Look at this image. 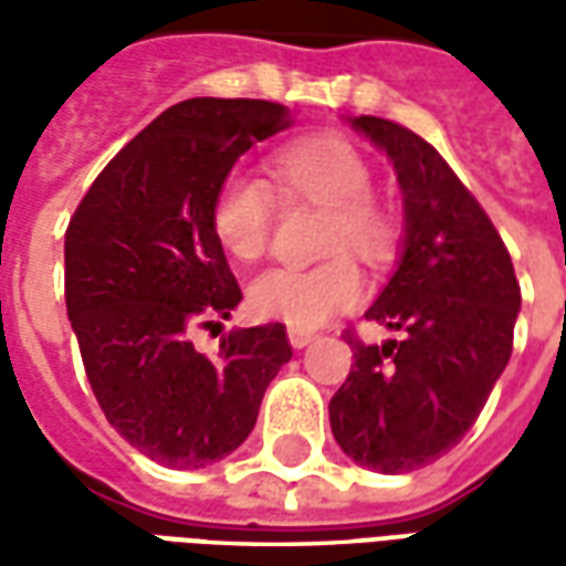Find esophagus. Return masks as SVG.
Instances as JSON below:
<instances>
[{"mask_svg":"<svg viewBox=\"0 0 566 566\" xmlns=\"http://www.w3.org/2000/svg\"><path fill=\"white\" fill-rule=\"evenodd\" d=\"M287 339H291L294 348H306V345L315 339V333L303 331V327H287Z\"/></svg>","mask_w":566,"mask_h":566,"instance_id":"1","label":"esophagus"}]
</instances>
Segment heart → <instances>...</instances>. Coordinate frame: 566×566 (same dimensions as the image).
Here are the masks:
<instances>
[{"label":"heart","instance_id":"heart-1","mask_svg":"<svg viewBox=\"0 0 566 566\" xmlns=\"http://www.w3.org/2000/svg\"><path fill=\"white\" fill-rule=\"evenodd\" d=\"M270 172L284 199H306L331 211L324 251L381 263L400 239L397 211L373 193V163L343 136H300L270 154ZM211 233L230 258L254 263L270 248L275 199L270 187L245 172L223 175L209 209ZM364 296V279L348 258L318 266H275L248 287V306L258 318L291 327H321Z\"/></svg>","mask_w":566,"mask_h":566}]
</instances>
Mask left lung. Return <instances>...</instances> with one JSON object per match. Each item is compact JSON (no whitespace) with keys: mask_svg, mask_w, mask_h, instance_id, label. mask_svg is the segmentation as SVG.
I'll return each instance as SVG.
<instances>
[{"mask_svg":"<svg viewBox=\"0 0 566 566\" xmlns=\"http://www.w3.org/2000/svg\"><path fill=\"white\" fill-rule=\"evenodd\" d=\"M397 169L406 206L400 266L367 321L400 339L345 343L355 364L331 400L339 449L379 473L437 461L475 424L506 369L522 287L494 223L433 145L385 117L352 120Z\"/></svg>","mask_w":566,"mask_h":566,"instance_id":"left-lung-1","label":"left lung"}]
</instances>
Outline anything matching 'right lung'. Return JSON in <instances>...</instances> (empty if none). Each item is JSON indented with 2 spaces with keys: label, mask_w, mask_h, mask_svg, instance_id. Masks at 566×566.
I'll list each match as a JSON object with an SVG mask.
<instances>
[{
  "label": "right lung",
  "mask_w": 566,
  "mask_h": 566,
  "mask_svg": "<svg viewBox=\"0 0 566 566\" xmlns=\"http://www.w3.org/2000/svg\"><path fill=\"white\" fill-rule=\"evenodd\" d=\"M291 127L266 99H185L96 175L66 227V312L93 397L129 446L175 470L235 451L291 360L284 324L218 327L242 291L211 233L214 187L254 142Z\"/></svg>",
  "instance_id": "obj_1"
}]
</instances>
